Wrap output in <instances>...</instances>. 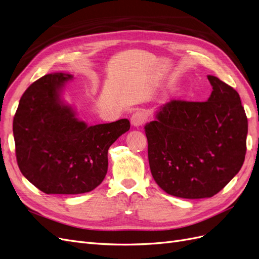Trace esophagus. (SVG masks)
I'll use <instances>...</instances> for the list:
<instances>
[{"instance_id": "esophagus-1", "label": "esophagus", "mask_w": 259, "mask_h": 259, "mask_svg": "<svg viewBox=\"0 0 259 259\" xmlns=\"http://www.w3.org/2000/svg\"><path fill=\"white\" fill-rule=\"evenodd\" d=\"M147 120V115L145 113V111L143 110H137L135 113H133L132 117H131V123L134 126H140L143 125Z\"/></svg>"}]
</instances>
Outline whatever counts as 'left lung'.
<instances>
[{
  "label": "left lung",
  "mask_w": 259,
  "mask_h": 259,
  "mask_svg": "<svg viewBox=\"0 0 259 259\" xmlns=\"http://www.w3.org/2000/svg\"><path fill=\"white\" fill-rule=\"evenodd\" d=\"M206 101L170 100L145 126L151 174L162 189L184 199L210 198L241 169L247 117L238 92L216 76Z\"/></svg>",
  "instance_id": "8db88e82"
}]
</instances>
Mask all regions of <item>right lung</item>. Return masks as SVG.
Wrapping results in <instances>:
<instances>
[{"label":"right lung","instance_id":"obj_1","mask_svg":"<svg viewBox=\"0 0 259 259\" xmlns=\"http://www.w3.org/2000/svg\"><path fill=\"white\" fill-rule=\"evenodd\" d=\"M71 74L52 73L31 84L13 121L19 169L46 194H80L95 189L108 169V150L131 127L127 119L88 126L60 91Z\"/></svg>","mask_w":259,"mask_h":259}]
</instances>
